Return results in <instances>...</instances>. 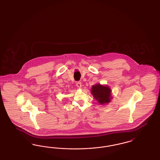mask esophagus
I'll list each match as a JSON object with an SVG mask.
<instances>
[{
	"mask_svg": "<svg viewBox=\"0 0 160 160\" xmlns=\"http://www.w3.org/2000/svg\"><path fill=\"white\" fill-rule=\"evenodd\" d=\"M76 86L78 88H80L82 87V83L80 82H77L76 83Z\"/></svg>",
	"mask_w": 160,
	"mask_h": 160,
	"instance_id": "esophagus-1",
	"label": "esophagus"
}]
</instances>
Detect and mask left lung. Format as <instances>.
I'll list each match as a JSON object with an SVG mask.
<instances>
[{
	"instance_id": "left-lung-1",
	"label": "left lung",
	"mask_w": 160,
	"mask_h": 160,
	"mask_svg": "<svg viewBox=\"0 0 160 160\" xmlns=\"http://www.w3.org/2000/svg\"><path fill=\"white\" fill-rule=\"evenodd\" d=\"M92 94L101 104L109 102L111 100V90L105 86L97 84L92 86Z\"/></svg>"
}]
</instances>
